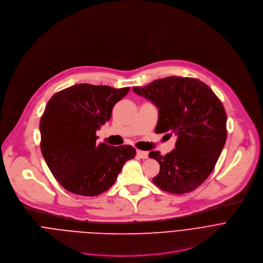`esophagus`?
Wrapping results in <instances>:
<instances>
[{"instance_id":"esophagus-1","label":"esophagus","mask_w":263,"mask_h":263,"mask_svg":"<svg viewBox=\"0 0 263 263\" xmlns=\"http://www.w3.org/2000/svg\"><path fill=\"white\" fill-rule=\"evenodd\" d=\"M137 154L139 157H141L142 160L148 159V152L147 151H142V150H137Z\"/></svg>"}]
</instances>
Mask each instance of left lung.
Instances as JSON below:
<instances>
[{
  "label": "left lung",
  "mask_w": 263,
  "mask_h": 263,
  "mask_svg": "<svg viewBox=\"0 0 263 263\" xmlns=\"http://www.w3.org/2000/svg\"><path fill=\"white\" fill-rule=\"evenodd\" d=\"M133 91L159 110L156 134L176 135L175 148L149 157L161 169L152 182L171 194L196 190L213 172L227 139V116L221 100L203 82L181 77L155 80Z\"/></svg>",
  "instance_id": "left-lung-1"
}]
</instances>
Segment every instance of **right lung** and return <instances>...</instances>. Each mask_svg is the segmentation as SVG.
<instances>
[{
	"label": "right lung",
	"mask_w": 263,
	"mask_h": 263,
	"mask_svg": "<svg viewBox=\"0 0 263 263\" xmlns=\"http://www.w3.org/2000/svg\"><path fill=\"white\" fill-rule=\"evenodd\" d=\"M128 91V87L78 84L48 100L39 124L41 152L51 174L68 192L92 197L108 191L135 157L133 146L97 145L95 135Z\"/></svg>",
	"instance_id": "add662e5"
}]
</instances>
